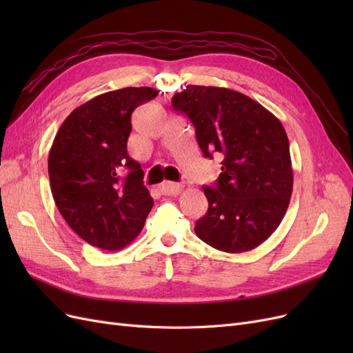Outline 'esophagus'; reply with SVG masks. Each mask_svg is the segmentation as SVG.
Returning a JSON list of instances; mask_svg holds the SVG:
<instances>
[{
  "instance_id": "34e87169",
  "label": "esophagus",
  "mask_w": 353,
  "mask_h": 353,
  "mask_svg": "<svg viewBox=\"0 0 353 353\" xmlns=\"http://www.w3.org/2000/svg\"><path fill=\"white\" fill-rule=\"evenodd\" d=\"M160 191L166 196H176L183 191V185L176 184V183H163L160 185Z\"/></svg>"
}]
</instances>
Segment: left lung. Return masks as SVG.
Returning a JSON list of instances; mask_svg holds the SVG:
<instances>
[{
  "label": "left lung",
  "instance_id": "left-lung-1",
  "mask_svg": "<svg viewBox=\"0 0 353 353\" xmlns=\"http://www.w3.org/2000/svg\"><path fill=\"white\" fill-rule=\"evenodd\" d=\"M172 108L196 128L203 154L222 159L215 185L203 187L209 209L196 222L197 237L227 253L258 248L279 228L293 191L281 122L248 95L218 87L188 85Z\"/></svg>",
  "mask_w": 353,
  "mask_h": 353
}]
</instances>
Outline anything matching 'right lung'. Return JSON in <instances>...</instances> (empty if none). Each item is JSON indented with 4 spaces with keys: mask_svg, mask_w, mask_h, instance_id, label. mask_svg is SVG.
<instances>
[{
    "mask_svg": "<svg viewBox=\"0 0 353 353\" xmlns=\"http://www.w3.org/2000/svg\"><path fill=\"white\" fill-rule=\"evenodd\" d=\"M157 90L128 87L97 95L61 123L48 154L52 197L61 216L94 248L121 250L141 232L153 199L126 152L131 114ZM130 170L123 176L124 169Z\"/></svg>",
    "mask_w": 353,
    "mask_h": 353,
    "instance_id": "obj_1",
    "label": "right lung"
}]
</instances>
